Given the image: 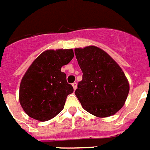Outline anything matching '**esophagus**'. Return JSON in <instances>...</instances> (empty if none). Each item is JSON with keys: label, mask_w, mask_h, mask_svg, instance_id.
<instances>
[{"label": "esophagus", "mask_w": 150, "mask_h": 150, "mask_svg": "<svg viewBox=\"0 0 150 150\" xmlns=\"http://www.w3.org/2000/svg\"><path fill=\"white\" fill-rule=\"evenodd\" d=\"M72 87H73V88H74V90H75V89L77 88V83H76V82L73 83Z\"/></svg>", "instance_id": "obj_1"}]
</instances>
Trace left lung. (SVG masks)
Listing matches in <instances>:
<instances>
[{
    "label": "left lung",
    "instance_id": "1",
    "mask_svg": "<svg viewBox=\"0 0 150 150\" xmlns=\"http://www.w3.org/2000/svg\"><path fill=\"white\" fill-rule=\"evenodd\" d=\"M75 54L83 73L75 94L82 108L98 117L115 114L124 105L129 91L121 68L97 46L78 48Z\"/></svg>",
    "mask_w": 150,
    "mask_h": 150
}]
</instances>
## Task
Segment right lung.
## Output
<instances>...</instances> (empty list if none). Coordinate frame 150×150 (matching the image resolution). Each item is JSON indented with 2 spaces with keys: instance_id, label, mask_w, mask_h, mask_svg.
Instances as JSON below:
<instances>
[{
  "instance_id": "obj_1",
  "label": "right lung",
  "mask_w": 150,
  "mask_h": 150,
  "mask_svg": "<svg viewBox=\"0 0 150 150\" xmlns=\"http://www.w3.org/2000/svg\"><path fill=\"white\" fill-rule=\"evenodd\" d=\"M73 57L71 49L46 50L27 69L20 85L19 100L30 117L47 121L62 110L66 98L74 89L61 68Z\"/></svg>"
}]
</instances>
